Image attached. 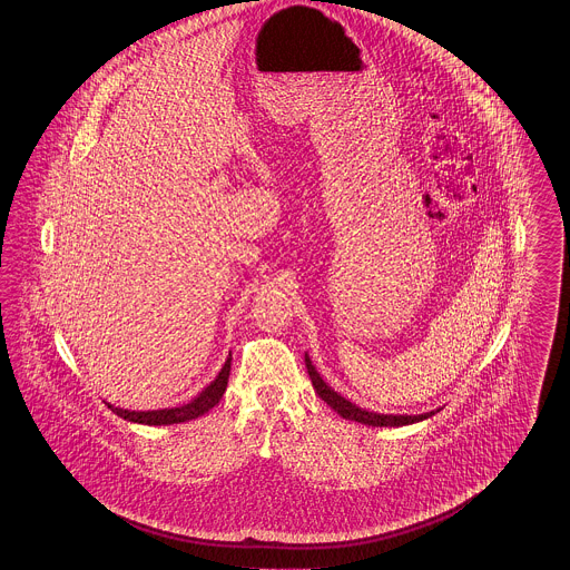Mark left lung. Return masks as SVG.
Returning <instances> with one entry per match:
<instances>
[{"instance_id":"1","label":"left lung","mask_w":570,"mask_h":570,"mask_svg":"<svg viewBox=\"0 0 570 570\" xmlns=\"http://www.w3.org/2000/svg\"><path fill=\"white\" fill-rule=\"evenodd\" d=\"M305 367H307V374L312 379L314 391L318 393V397L325 402L326 406L333 407L346 421H356V423L372 425V428H402V425H412V423L425 421V419L434 416L435 412L442 410V407H435V410L423 412V414H380V412H372V410L356 406L351 400L340 395L335 389H331L325 380H323V376L316 372V367L312 365V358L307 354H305Z\"/></svg>"}]
</instances>
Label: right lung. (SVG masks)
Returning <instances> with one entry per match:
<instances>
[{
    "instance_id": "add662e5",
    "label": "right lung",
    "mask_w": 570,
    "mask_h": 570,
    "mask_svg": "<svg viewBox=\"0 0 570 570\" xmlns=\"http://www.w3.org/2000/svg\"><path fill=\"white\" fill-rule=\"evenodd\" d=\"M230 361H233V356L228 354V358H226V363L219 370L216 379L212 380L188 404H181V406L177 407H163V410H124V407L112 406L109 402H105V404L117 416H121V419H126L130 423H138V425L186 423V421L203 416L205 412H209L222 400V395L226 391V384H228V376H230Z\"/></svg>"
}]
</instances>
